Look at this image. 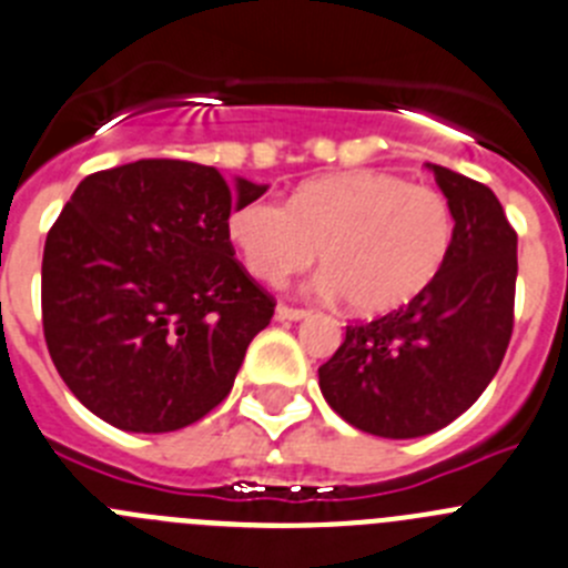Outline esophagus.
<instances>
[{
	"mask_svg": "<svg viewBox=\"0 0 568 568\" xmlns=\"http://www.w3.org/2000/svg\"><path fill=\"white\" fill-rule=\"evenodd\" d=\"M308 311L302 308H288V305H277V320L283 322H300V320H308Z\"/></svg>",
	"mask_w": 568,
	"mask_h": 568,
	"instance_id": "34e87169",
	"label": "esophagus"
}]
</instances>
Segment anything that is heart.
<instances>
[{"label":"heart","mask_w":568,"mask_h":568,"mask_svg":"<svg viewBox=\"0 0 568 568\" xmlns=\"http://www.w3.org/2000/svg\"><path fill=\"white\" fill-rule=\"evenodd\" d=\"M232 246L260 283L280 285L320 254L316 288L347 296L356 314L378 316L420 296L443 268L454 237L437 190L378 171L302 182L288 204L243 201L226 221Z\"/></svg>","instance_id":"1"}]
</instances>
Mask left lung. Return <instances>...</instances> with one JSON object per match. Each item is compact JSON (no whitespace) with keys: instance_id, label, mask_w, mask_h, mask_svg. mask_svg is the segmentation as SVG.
Instances as JSON below:
<instances>
[{"instance_id":"left-lung-1","label":"left lung","mask_w":568,"mask_h":568,"mask_svg":"<svg viewBox=\"0 0 568 568\" xmlns=\"http://www.w3.org/2000/svg\"><path fill=\"white\" fill-rule=\"evenodd\" d=\"M448 199L454 237L420 296L349 325L320 367V389L349 426L386 439L445 428L499 373L513 333L518 237L490 187L426 164Z\"/></svg>"}]
</instances>
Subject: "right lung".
I'll use <instances>...</instances> for the list:
<instances>
[{
  "instance_id": "1",
  "label": "right lung",
  "mask_w": 568,
  "mask_h": 568,
  "mask_svg": "<svg viewBox=\"0 0 568 568\" xmlns=\"http://www.w3.org/2000/svg\"><path fill=\"white\" fill-rule=\"evenodd\" d=\"M268 184L182 159H140L78 184L44 243L52 364L100 420L164 434L230 395L274 300L232 254V210Z\"/></svg>"
}]
</instances>
